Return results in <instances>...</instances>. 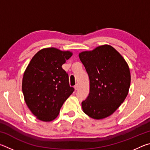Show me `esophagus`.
<instances>
[{
  "label": "esophagus",
  "mask_w": 150,
  "mask_h": 150,
  "mask_svg": "<svg viewBox=\"0 0 150 150\" xmlns=\"http://www.w3.org/2000/svg\"><path fill=\"white\" fill-rule=\"evenodd\" d=\"M74 88H75V91H77L78 88H79V85H76L75 87H74Z\"/></svg>",
  "instance_id": "obj_1"
}]
</instances>
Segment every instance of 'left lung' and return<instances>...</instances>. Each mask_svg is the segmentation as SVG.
Listing matches in <instances>:
<instances>
[{
	"mask_svg": "<svg viewBox=\"0 0 150 150\" xmlns=\"http://www.w3.org/2000/svg\"><path fill=\"white\" fill-rule=\"evenodd\" d=\"M89 77V95L81 103L83 111L95 120L108 117L128 95L131 75L128 63L110 45L79 53Z\"/></svg>",
	"mask_w": 150,
	"mask_h": 150,
	"instance_id": "left-lung-1",
	"label": "left lung"
}]
</instances>
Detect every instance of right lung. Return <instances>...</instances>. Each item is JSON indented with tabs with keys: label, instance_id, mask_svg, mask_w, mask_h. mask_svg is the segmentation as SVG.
<instances>
[{
	"label": "right lung",
	"instance_id": "obj_1",
	"mask_svg": "<svg viewBox=\"0 0 150 150\" xmlns=\"http://www.w3.org/2000/svg\"><path fill=\"white\" fill-rule=\"evenodd\" d=\"M72 55L70 51L44 48L27 66L22 78V93L28 107L38 120L51 122L56 118L63 104L74 91L62 68Z\"/></svg>",
	"mask_w": 150,
	"mask_h": 150
}]
</instances>
